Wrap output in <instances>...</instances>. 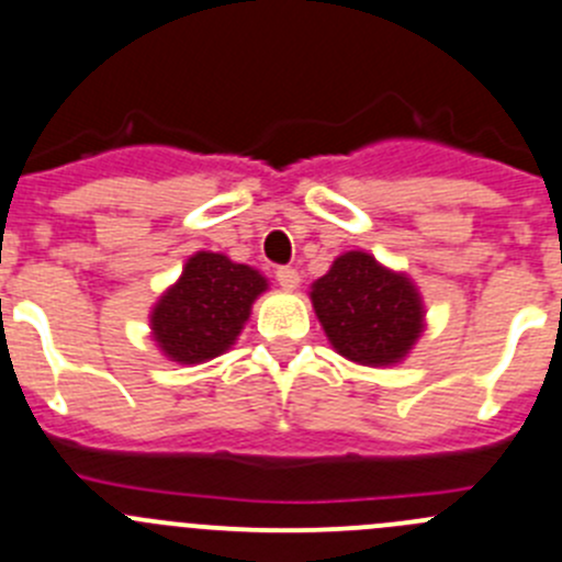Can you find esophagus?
Returning <instances> with one entry per match:
<instances>
[{"label":"esophagus","instance_id":"esophagus-1","mask_svg":"<svg viewBox=\"0 0 562 562\" xmlns=\"http://www.w3.org/2000/svg\"><path fill=\"white\" fill-rule=\"evenodd\" d=\"M274 274H277V282H280L282 288H288V291H293V288L299 285V271L293 269V266H280Z\"/></svg>","mask_w":562,"mask_h":562}]
</instances>
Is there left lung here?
<instances>
[{"label": "left lung", "mask_w": 562, "mask_h": 562, "mask_svg": "<svg viewBox=\"0 0 562 562\" xmlns=\"http://www.w3.org/2000/svg\"><path fill=\"white\" fill-rule=\"evenodd\" d=\"M310 296L331 346L359 364L397 362L423 331L412 282L364 252L340 255Z\"/></svg>", "instance_id": "left-lung-1"}]
</instances>
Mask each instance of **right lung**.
Listing matches in <instances>:
<instances>
[{
	"instance_id": "add662e5",
	"label": "right lung",
	"mask_w": 562,
	"mask_h": 562,
	"mask_svg": "<svg viewBox=\"0 0 562 562\" xmlns=\"http://www.w3.org/2000/svg\"><path fill=\"white\" fill-rule=\"evenodd\" d=\"M266 280L216 252L189 258L181 280L159 299L150 326L161 351L183 364L220 357L236 342Z\"/></svg>"
}]
</instances>
